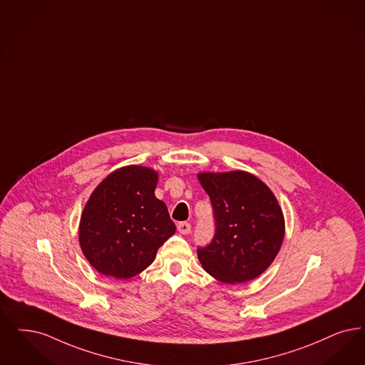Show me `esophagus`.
<instances>
[{"label":"esophagus","instance_id":"esophagus-1","mask_svg":"<svg viewBox=\"0 0 365 365\" xmlns=\"http://www.w3.org/2000/svg\"><path fill=\"white\" fill-rule=\"evenodd\" d=\"M178 231H179V234L189 235L190 231H191V225H190V222H186V221L179 222V224H178Z\"/></svg>","mask_w":365,"mask_h":365}]
</instances>
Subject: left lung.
Masks as SVG:
<instances>
[{
	"instance_id": "obj_1",
	"label": "left lung",
	"mask_w": 365,
	"mask_h": 365,
	"mask_svg": "<svg viewBox=\"0 0 365 365\" xmlns=\"http://www.w3.org/2000/svg\"><path fill=\"white\" fill-rule=\"evenodd\" d=\"M216 219L212 243L198 248L205 272L224 284H242L261 276L277 257L285 220L276 195L246 171L200 173Z\"/></svg>"
}]
</instances>
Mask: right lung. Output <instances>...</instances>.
<instances>
[{
    "instance_id": "add662e5",
    "label": "right lung",
    "mask_w": 365,
    "mask_h": 365,
    "mask_svg": "<svg viewBox=\"0 0 365 365\" xmlns=\"http://www.w3.org/2000/svg\"><path fill=\"white\" fill-rule=\"evenodd\" d=\"M158 180L153 168L126 165L92 191L80 217L78 242L88 262L103 276L134 277L175 234L167 206L155 195Z\"/></svg>"
}]
</instances>
